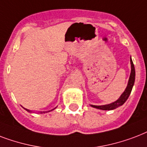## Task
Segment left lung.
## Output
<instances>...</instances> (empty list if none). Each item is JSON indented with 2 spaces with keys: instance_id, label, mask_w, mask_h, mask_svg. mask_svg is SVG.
<instances>
[{
  "instance_id": "1",
  "label": "left lung",
  "mask_w": 147,
  "mask_h": 147,
  "mask_svg": "<svg viewBox=\"0 0 147 147\" xmlns=\"http://www.w3.org/2000/svg\"><path fill=\"white\" fill-rule=\"evenodd\" d=\"M130 63H131V73H130V76H129V82L127 84V86L125 91L123 93V94L120 96V97L117 101H115L113 103H110V104H107V105H103V106H95V105H91L93 107L97 108L100 110H114L116 108L119 107L120 106H122L123 103L127 101V100L129 97V94L131 93L132 89H133V86H134V81H135V68H134V63L133 61L130 58Z\"/></svg>"
}]
</instances>
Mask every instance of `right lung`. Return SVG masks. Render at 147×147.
I'll return each instance as SVG.
<instances>
[{
    "instance_id": "1",
    "label": "right lung",
    "mask_w": 147,
    "mask_h": 147,
    "mask_svg": "<svg viewBox=\"0 0 147 147\" xmlns=\"http://www.w3.org/2000/svg\"><path fill=\"white\" fill-rule=\"evenodd\" d=\"M25 110H27V111H29V112H30V110H27V109H25Z\"/></svg>"
}]
</instances>
